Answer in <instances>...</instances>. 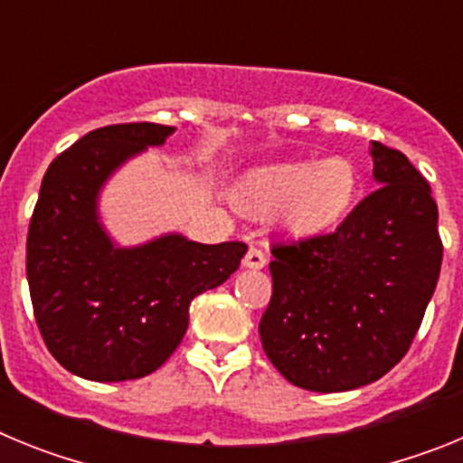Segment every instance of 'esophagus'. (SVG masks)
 <instances>
[{
  "instance_id": "34e87169",
  "label": "esophagus",
  "mask_w": 463,
  "mask_h": 463,
  "mask_svg": "<svg viewBox=\"0 0 463 463\" xmlns=\"http://www.w3.org/2000/svg\"><path fill=\"white\" fill-rule=\"evenodd\" d=\"M243 267L245 269H264L267 267V255H264L260 248L250 245V250L245 252V257H243Z\"/></svg>"
}]
</instances>
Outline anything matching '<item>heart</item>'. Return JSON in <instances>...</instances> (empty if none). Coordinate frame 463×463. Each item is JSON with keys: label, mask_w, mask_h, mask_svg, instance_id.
Returning a JSON list of instances; mask_svg holds the SVG:
<instances>
[{"label": "heart", "mask_w": 463, "mask_h": 463, "mask_svg": "<svg viewBox=\"0 0 463 463\" xmlns=\"http://www.w3.org/2000/svg\"><path fill=\"white\" fill-rule=\"evenodd\" d=\"M357 196V171L345 157L297 159L260 166L239 185V202L260 213H278L298 236L317 234L345 218Z\"/></svg>", "instance_id": "b5f03b06"}]
</instances>
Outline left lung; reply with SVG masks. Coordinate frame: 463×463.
Instances as JSON below:
<instances>
[{"mask_svg":"<svg viewBox=\"0 0 463 463\" xmlns=\"http://www.w3.org/2000/svg\"><path fill=\"white\" fill-rule=\"evenodd\" d=\"M369 153L378 190L336 232L271 248L261 345L301 390L350 392L394 369L439 282L431 187L399 150L371 141Z\"/></svg>","mask_w":463,"mask_h":463,"instance_id":"left-lung-1","label":"left lung"}]
</instances>
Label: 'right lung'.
Instances as JSON below:
<instances>
[{"mask_svg":"<svg viewBox=\"0 0 463 463\" xmlns=\"http://www.w3.org/2000/svg\"><path fill=\"white\" fill-rule=\"evenodd\" d=\"M175 127L109 125L52 159L27 234V282L41 336L73 375L94 383L157 371L183 341L192 298L239 269L248 245L155 236L120 245L106 232L99 196L110 175Z\"/></svg>","mask_w":463,"mask_h":463,"instance_id":"right-lung-1","label":"right lung"}]
</instances>
